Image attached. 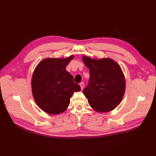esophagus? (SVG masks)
Here are the masks:
<instances>
[{
	"label": "esophagus",
	"instance_id": "esophagus-1",
	"mask_svg": "<svg viewBox=\"0 0 156 156\" xmlns=\"http://www.w3.org/2000/svg\"><path fill=\"white\" fill-rule=\"evenodd\" d=\"M80 87H81V90H83L84 88V87H85V84H84V83H80Z\"/></svg>",
	"mask_w": 156,
	"mask_h": 156
}]
</instances>
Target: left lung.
Returning a JSON list of instances; mask_svg holds the SVG:
<instances>
[{"label":"left lung","instance_id":"obj_1","mask_svg":"<svg viewBox=\"0 0 156 156\" xmlns=\"http://www.w3.org/2000/svg\"><path fill=\"white\" fill-rule=\"evenodd\" d=\"M89 69L88 85L83 94L92 109L100 113L110 112L121 102L125 91V79L120 66L111 58L100 60L83 56Z\"/></svg>","mask_w":156,"mask_h":156}]
</instances>
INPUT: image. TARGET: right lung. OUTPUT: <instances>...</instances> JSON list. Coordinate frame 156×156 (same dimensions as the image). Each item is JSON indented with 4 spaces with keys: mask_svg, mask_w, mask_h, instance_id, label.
Segmentation results:
<instances>
[{
    "mask_svg": "<svg viewBox=\"0 0 156 156\" xmlns=\"http://www.w3.org/2000/svg\"><path fill=\"white\" fill-rule=\"evenodd\" d=\"M73 57L48 58L35 68L31 79L32 93L37 106L44 112L51 115L64 112L74 92L81 90L66 69Z\"/></svg>",
    "mask_w": 156,
    "mask_h": 156,
    "instance_id": "obj_1",
    "label": "right lung"
}]
</instances>
